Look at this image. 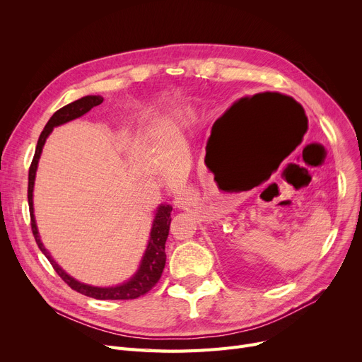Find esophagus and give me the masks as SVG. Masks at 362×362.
Here are the masks:
<instances>
[{"instance_id": "obj_1", "label": "esophagus", "mask_w": 362, "mask_h": 362, "mask_svg": "<svg viewBox=\"0 0 362 362\" xmlns=\"http://www.w3.org/2000/svg\"><path fill=\"white\" fill-rule=\"evenodd\" d=\"M189 205L191 204H189V198L186 195H180L175 199V206L179 208V210H185V208H187Z\"/></svg>"}]
</instances>
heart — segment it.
Wrapping results in <instances>:
<instances>
[{"mask_svg": "<svg viewBox=\"0 0 362 362\" xmlns=\"http://www.w3.org/2000/svg\"><path fill=\"white\" fill-rule=\"evenodd\" d=\"M156 127L160 133H163L164 135V133H170L176 127V120H175V117H161L160 120H157Z\"/></svg>", "mask_w": 362, "mask_h": 362, "instance_id": "obj_1", "label": "heart"}]
</instances>
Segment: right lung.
I'll return each mask as SVG.
<instances>
[{
    "label": "right lung",
    "instance_id": "1",
    "mask_svg": "<svg viewBox=\"0 0 362 362\" xmlns=\"http://www.w3.org/2000/svg\"><path fill=\"white\" fill-rule=\"evenodd\" d=\"M103 101H104V98L100 97V95H88V97H83L78 101L70 103V104L64 105L63 108H60L59 111H55L52 114V117L45 124L40 139H37L35 156H33L32 164L29 167L28 202H29V211H30V226H32V233L35 236L37 246H40V250L49 259L52 269L57 272V274H59L73 291L79 292L85 296L95 298V299H111V300L136 299L154 288L163 274L164 265H165V240L168 236L170 221H171L170 214H171V210H173L171 205L161 204L157 208L156 218H154V221H152V229H151L146 251L142 257L141 265H139L138 272L135 273V276H133L129 281L119 284V286H114V288L89 286V284L81 283L78 280H74L73 277H70L60 267V265L52 259L49 252L45 250V246L41 242L40 233H37V227H36V221H35V216H33V185H35L36 168H37V161H40L44 144H45L47 138L49 136V133L52 132V129L55 126H60L63 123H67L70 120H74V119L83 116V114H86L90 108L100 105Z\"/></svg>",
    "mask_w": 362,
    "mask_h": 362
}]
</instances>
